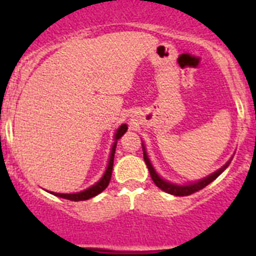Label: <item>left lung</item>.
I'll list each match as a JSON object with an SVG mask.
<instances>
[{
    "instance_id": "obj_1",
    "label": "left lung",
    "mask_w": 256,
    "mask_h": 256,
    "mask_svg": "<svg viewBox=\"0 0 256 256\" xmlns=\"http://www.w3.org/2000/svg\"><path fill=\"white\" fill-rule=\"evenodd\" d=\"M142 150H144V162H146V165H148V172H150V176H151V178H152L154 183H155L156 186L159 187L160 190H162V191L166 192V194H170V195H174V196H188V195H191V194H195V192L202 190L204 187H206L209 183H212V180H216V178H218L219 176H220V174L223 173L226 169H227V166L230 165V160H232V158H230V159L228 160V162H226L223 166H222V168H219L218 170H216L214 173H212L210 176H208V177L198 180V182L187 183V184H176V183H172V182H168V180H162L159 174L156 173L155 168H154L152 164H151V162H150V159H148V151H146V148H144V144H142Z\"/></svg>"
}]
</instances>
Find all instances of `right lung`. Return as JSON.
I'll list each match as a JSON object with an SVG mask.
<instances>
[{
	"mask_svg": "<svg viewBox=\"0 0 256 256\" xmlns=\"http://www.w3.org/2000/svg\"><path fill=\"white\" fill-rule=\"evenodd\" d=\"M126 130H128V126H126V124H122V126L116 130V132H115L114 144H112V151H110V158H108V166H106L105 173H104V176L100 178V180H98V182H96L94 184H92L91 187H88V188L84 190V191L76 192V194H58V192H50V194L58 196V198H66V200H70V201L88 200V198H94L96 195L101 194V192H102L108 186V182H110V180H112V165H114V154H115V148H116V142H118V140L126 132Z\"/></svg>",
	"mask_w": 256,
	"mask_h": 256,
	"instance_id": "1",
	"label": "right lung"
}]
</instances>
